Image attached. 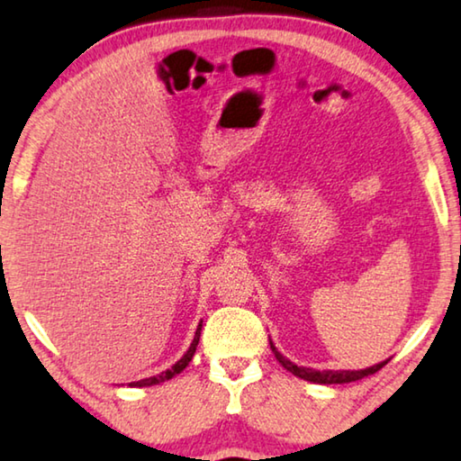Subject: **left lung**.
<instances>
[{"instance_id": "obj_1", "label": "left lung", "mask_w": 461, "mask_h": 461, "mask_svg": "<svg viewBox=\"0 0 461 461\" xmlns=\"http://www.w3.org/2000/svg\"><path fill=\"white\" fill-rule=\"evenodd\" d=\"M270 348L276 354V358H278V363L285 366L286 371H290L296 377H301L304 381H311V384H323V385H336V384H350V381H358L363 377H369V375L377 373L381 366L387 365V360L379 365H373L369 369H360V371H315V369H309V366H296L294 363H290L286 357H282V354L276 350V346L270 342Z\"/></svg>"}]
</instances>
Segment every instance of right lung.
<instances>
[{"mask_svg":"<svg viewBox=\"0 0 461 461\" xmlns=\"http://www.w3.org/2000/svg\"><path fill=\"white\" fill-rule=\"evenodd\" d=\"M200 334H202V323L197 325V330H195V336H194V342H191V346H189V350L183 354V357L176 360V363L171 366V369H167V371H162L160 375H154V377H148V379H140V381H131V387H150V385H158V384H162V381H168V379H173L175 375H179L183 369H185V366L189 365V360L194 358V354H195V348H197V342H200Z\"/></svg>","mask_w":461,"mask_h":461,"instance_id":"obj_1","label":"right lung"}]
</instances>
